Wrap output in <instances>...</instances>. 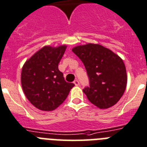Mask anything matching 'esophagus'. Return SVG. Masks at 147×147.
<instances>
[{
	"label": "esophagus",
	"instance_id": "34e87169",
	"mask_svg": "<svg viewBox=\"0 0 147 147\" xmlns=\"http://www.w3.org/2000/svg\"><path fill=\"white\" fill-rule=\"evenodd\" d=\"M74 84H75V86H79V81H78V80H75V81H74Z\"/></svg>",
	"mask_w": 147,
	"mask_h": 147
}]
</instances>
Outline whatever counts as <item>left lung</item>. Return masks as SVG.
Listing matches in <instances>:
<instances>
[{
	"label": "left lung",
	"mask_w": 147,
	"mask_h": 147,
	"mask_svg": "<svg viewBox=\"0 0 147 147\" xmlns=\"http://www.w3.org/2000/svg\"><path fill=\"white\" fill-rule=\"evenodd\" d=\"M72 52L82 61L89 78V87L83 89L88 100L99 109L114 106L123 96L127 75L123 60L97 43L75 47Z\"/></svg>",
	"instance_id": "obj_1"
}]
</instances>
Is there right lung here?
Returning a JSON list of instances; mask_svg holds the SVG:
<instances>
[{"mask_svg": "<svg viewBox=\"0 0 147 147\" xmlns=\"http://www.w3.org/2000/svg\"><path fill=\"white\" fill-rule=\"evenodd\" d=\"M66 49V45L44 46L23 66L20 81L24 95L40 110L57 109L75 86L66 82L58 69V63Z\"/></svg>", "mask_w": 147, "mask_h": 147, "instance_id": "right-lung-1", "label": "right lung"}]
</instances>
